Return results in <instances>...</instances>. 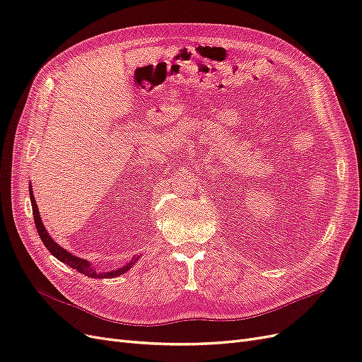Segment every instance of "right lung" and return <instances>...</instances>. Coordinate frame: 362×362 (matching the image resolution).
I'll return each instance as SVG.
<instances>
[{
  "label": "right lung",
  "instance_id": "obj_1",
  "mask_svg": "<svg viewBox=\"0 0 362 362\" xmlns=\"http://www.w3.org/2000/svg\"><path fill=\"white\" fill-rule=\"evenodd\" d=\"M30 201H31V208H33V216H35V223H36V229L37 233L40 235V240L43 242V245L47 246V249L51 252V254L56 257L59 261L64 262V264L75 269L76 272L83 273V275L89 276V278H116V276H120L124 275L125 272H128L131 267H133L139 257L137 258H133L129 259L125 266H122L117 270H112V272H96V269L90 264L89 261L87 259H83L80 257H76L74 254H71V252H68L64 247H62L60 245H57L54 240L51 238L49 233L45 229V226H43V222H42V217L39 214V208H37V204H36V199H35V194H33V189H31V184H30Z\"/></svg>",
  "mask_w": 362,
  "mask_h": 362
}]
</instances>
